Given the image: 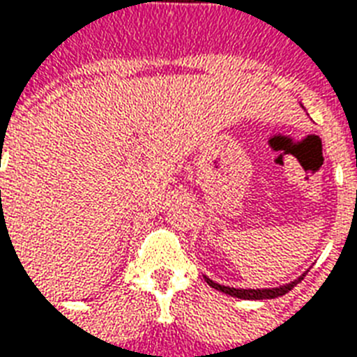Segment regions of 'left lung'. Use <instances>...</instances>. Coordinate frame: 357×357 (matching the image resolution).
Wrapping results in <instances>:
<instances>
[{
	"mask_svg": "<svg viewBox=\"0 0 357 357\" xmlns=\"http://www.w3.org/2000/svg\"><path fill=\"white\" fill-rule=\"evenodd\" d=\"M309 271V269H307ZM305 273H301L298 279H294V281L287 282V284H279V287L273 288H234V287H225V284H219V282L211 281L209 277L204 275L206 282H208L209 287L215 288V290H219L222 294H228V296H232V298H239V299H273L279 298V296H284L292 290L298 282L303 281V277L307 275Z\"/></svg>",
	"mask_w": 357,
	"mask_h": 357,
	"instance_id": "left-lung-1",
	"label": "left lung"
}]
</instances>
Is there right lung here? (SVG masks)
<instances>
[{"label": "right lung", "instance_id": "add662e5", "mask_svg": "<svg viewBox=\"0 0 357 357\" xmlns=\"http://www.w3.org/2000/svg\"><path fill=\"white\" fill-rule=\"evenodd\" d=\"M0 192H1V190H0Z\"/></svg>", "mask_w": 357, "mask_h": 357}]
</instances>
